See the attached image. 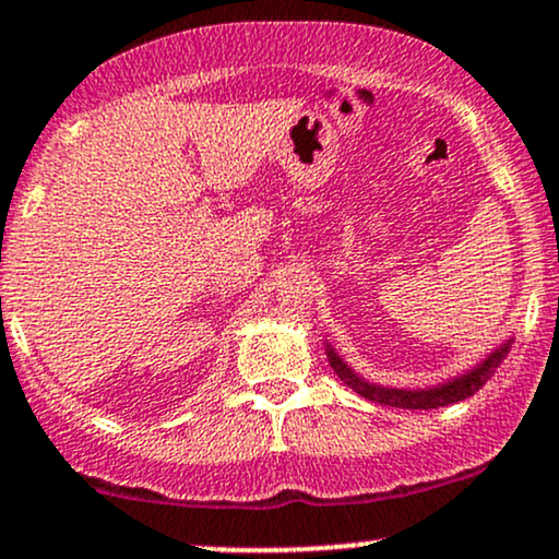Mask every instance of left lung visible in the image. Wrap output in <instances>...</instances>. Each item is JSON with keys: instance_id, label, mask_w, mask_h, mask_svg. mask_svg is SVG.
Returning a JSON list of instances; mask_svg holds the SVG:
<instances>
[{"instance_id": "1", "label": "left lung", "mask_w": 559, "mask_h": 559, "mask_svg": "<svg viewBox=\"0 0 559 559\" xmlns=\"http://www.w3.org/2000/svg\"><path fill=\"white\" fill-rule=\"evenodd\" d=\"M510 344L512 338H507V342L499 344L489 357H484L476 368L465 370V373L449 378V381L439 383V386H428V389H394V386H381V383L365 381L362 376H357L355 370H352L349 365L336 355V349H333L329 342H325V355H329L333 373L342 378L352 391H357V394L365 396V400L386 404V407L433 409V407H444V404L467 400L471 394H476V391L493 376V370L502 365L507 352H510Z\"/></svg>"}]
</instances>
